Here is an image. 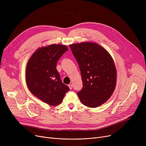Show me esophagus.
I'll return each instance as SVG.
<instances>
[{"label":"esophagus","instance_id":"34e87169","mask_svg":"<svg viewBox=\"0 0 146 146\" xmlns=\"http://www.w3.org/2000/svg\"><path fill=\"white\" fill-rule=\"evenodd\" d=\"M68 87H69V88H70V89H72V88H73V85H72V84H69V85H68Z\"/></svg>","mask_w":146,"mask_h":146}]
</instances>
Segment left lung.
<instances>
[{"label":"left lung","mask_w":146,"mask_h":146,"mask_svg":"<svg viewBox=\"0 0 146 146\" xmlns=\"http://www.w3.org/2000/svg\"><path fill=\"white\" fill-rule=\"evenodd\" d=\"M79 64L83 88L78 93L81 102L96 108L108 100L115 88L117 70L110 53L95 42L69 45Z\"/></svg>","instance_id":"1"}]
</instances>
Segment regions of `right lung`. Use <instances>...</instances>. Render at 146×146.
I'll return each mask as SVG.
<instances>
[{
	"instance_id": "1",
	"label": "right lung",
	"mask_w": 146,
	"mask_h": 146,
	"mask_svg": "<svg viewBox=\"0 0 146 146\" xmlns=\"http://www.w3.org/2000/svg\"><path fill=\"white\" fill-rule=\"evenodd\" d=\"M68 50L66 45L52 44L38 48L26 68L27 86L34 96L49 105L60 104L69 88L61 82L56 65Z\"/></svg>"
}]
</instances>
